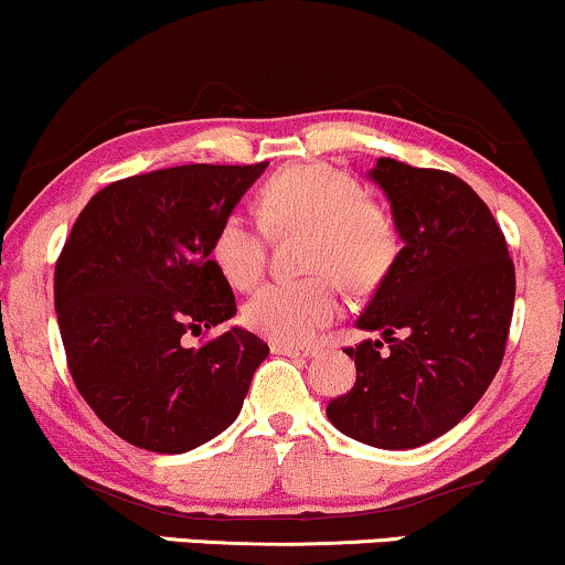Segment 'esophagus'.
Listing matches in <instances>:
<instances>
[{"label": "esophagus", "instance_id": "esophagus-1", "mask_svg": "<svg viewBox=\"0 0 565 565\" xmlns=\"http://www.w3.org/2000/svg\"><path fill=\"white\" fill-rule=\"evenodd\" d=\"M275 354H288V356H315L317 347H296V343H271Z\"/></svg>", "mask_w": 565, "mask_h": 565}]
</instances>
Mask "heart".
I'll list each match as a JSON object with an SVG mask.
<instances>
[{"instance_id":"1","label":"heart","mask_w":565,"mask_h":565,"mask_svg":"<svg viewBox=\"0 0 565 565\" xmlns=\"http://www.w3.org/2000/svg\"><path fill=\"white\" fill-rule=\"evenodd\" d=\"M262 218L275 230L309 227L301 280L269 282L245 303L250 330L277 343L309 341L341 309L338 277L364 290L383 280L396 258V230L388 214L367 201L362 184L330 163H298L277 171L258 192ZM218 271L235 288L258 282L267 258L262 224L232 211L211 245Z\"/></svg>"}]
</instances>
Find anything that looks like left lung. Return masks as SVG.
<instances>
[{
    "label": "left lung",
    "instance_id": "left-lung-1",
    "mask_svg": "<svg viewBox=\"0 0 565 565\" xmlns=\"http://www.w3.org/2000/svg\"><path fill=\"white\" fill-rule=\"evenodd\" d=\"M402 250L356 328L381 330L347 354L349 394L330 423L377 449H413L455 428L494 381L515 303V267L489 205L460 177L377 158Z\"/></svg>",
    "mask_w": 565,
    "mask_h": 565
}]
</instances>
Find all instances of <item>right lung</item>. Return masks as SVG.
Here are the masks:
<instances>
[{"mask_svg": "<svg viewBox=\"0 0 565 565\" xmlns=\"http://www.w3.org/2000/svg\"><path fill=\"white\" fill-rule=\"evenodd\" d=\"M267 169L190 163L118 179L73 224L55 264V309L73 383L124 441L182 455L241 415L269 347L235 317L211 258L216 227Z\"/></svg>", "mask_w": 565, "mask_h": 565, "instance_id": "obj_1", "label": "right lung"}]
</instances>
